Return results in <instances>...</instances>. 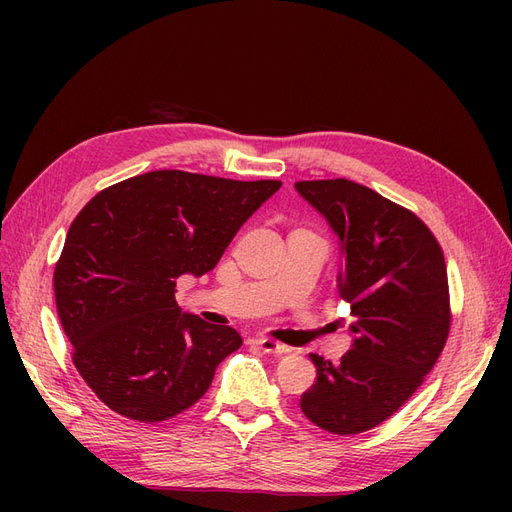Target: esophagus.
<instances>
[{"mask_svg": "<svg viewBox=\"0 0 512 512\" xmlns=\"http://www.w3.org/2000/svg\"><path fill=\"white\" fill-rule=\"evenodd\" d=\"M250 344L260 348L262 352H267V354H286V352H290V348L286 344L275 342V339H271V337H252Z\"/></svg>", "mask_w": 512, "mask_h": 512, "instance_id": "34e87169", "label": "esophagus"}]
</instances>
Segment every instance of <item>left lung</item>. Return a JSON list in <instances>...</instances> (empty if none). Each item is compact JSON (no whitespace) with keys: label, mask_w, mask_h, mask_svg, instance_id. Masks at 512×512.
<instances>
[{"label":"left lung","mask_w":512,"mask_h":512,"mask_svg":"<svg viewBox=\"0 0 512 512\" xmlns=\"http://www.w3.org/2000/svg\"><path fill=\"white\" fill-rule=\"evenodd\" d=\"M294 188L339 237V294L354 318L342 361L309 354L316 382L301 410L324 431L354 436L404 406L442 354L451 331L446 262L418 215L361 183L318 179Z\"/></svg>","instance_id":"1"}]
</instances>
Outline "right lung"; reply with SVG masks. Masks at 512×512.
Here are the masks:
<instances>
[{"label":"right lung","mask_w":512,"mask_h":512,"mask_svg":"<svg viewBox=\"0 0 512 512\" xmlns=\"http://www.w3.org/2000/svg\"><path fill=\"white\" fill-rule=\"evenodd\" d=\"M282 181L151 170L98 192L76 215L53 288L72 363L102 404L160 423L207 393L241 335L181 314L177 277L205 275Z\"/></svg>","instance_id":"right-lung-1"}]
</instances>
